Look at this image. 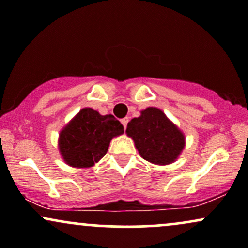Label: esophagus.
I'll list each match as a JSON object with an SVG mask.
<instances>
[{"label": "esophagus", "mask_w": 248, "mask_h": 248, "mask_svg": "<svg viewBox=\"0 0 248 248\" xmlns=\"http://www.w3.org/2000/svg\"><path fill=\"white\" fill-rule=\"evenodd\" d=\"M122 124H123V126H124V129L125 127H126V125H127V123H129V118H127V117H125V118H123L122 119Z\"/></svg>", "instance_id": "34e87169"}]
</instances>
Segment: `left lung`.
Here are the masks:
<instances>
[{"instance_id": "8db88e82", "label": "left lung", "mask_w": 248, "mask_h": 248, "mask_svg": "<svg viewBox=\"0 0 248 248\" xmlns=\"http://www.w3.org/2000/svg\"><path fill=\"white\" fill-rule=\"evenodd\" d=\"M126 133L139 155L157 165L173 163L185 147V136L157 108H146L127 123Z\"/></svg>"}]
</instances>
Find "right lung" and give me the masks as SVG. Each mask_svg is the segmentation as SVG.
Here are the masks:
<instances>
[{"label":"right lung","instance_id":"1","mask_svg":"<svg viewBox=\"0 0 248 248\" xmlns=\"http://www.w3.org/2000/svg\"><path fill=\"white\" fill-rule=\"evenodd\" d=\"M123 132V125L112 115L84 108L60 132L58 149L68 165L91 168L107 154L111 139Z\"/></svg>","mask_w":248,"mask_h":248}]
</instances>
